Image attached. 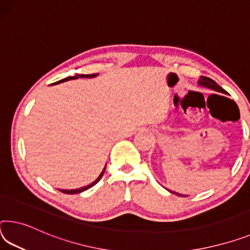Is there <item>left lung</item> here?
Segmentation results:
<instances>
[{
    "label": "left lung",
    "mask_w": 250,
    "mask_h": 250,
    "mask_svg": "<svg viewBox=\"0 0 250 250\" xmlns=\"http://www.w3.org/2000/svg\"><path fill=\"white\" fill-rule=\"evenodd\" d=\"M198 83H199V85L201 86H205V88H208V89H211L213 91H217V92H221V93H225V94H228L226 91L221 88L220 85H218L217 83L212 80V79L210 78H207V77H200L199 81H198ZM170 191V190H169ZM172 192V191H170ZM172 193H176V195L178 196H181V197H185L184 195H180V193H177V192H172Z\"/></svg>",
    "instance_id": "obj_1"
}]
</instances>
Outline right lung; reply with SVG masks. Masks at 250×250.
<instances>
[{"label":"right lung","instance_id":"obj_1","mask_svg":"<svg viewBox=\"0 0 250 250\" xmlns=\"http://www.w3.org/2000/svg\"><path fill=\"white\" fill-rule=\"evenodd\" d=\"M97 75H98V73H94V74H75L74 77H68V78H65V79H62V80H60V81L57 82V83L64 82V81H69V80H74V79H78V78H94V77H97ZM105 167H106V165H105ZM105 167L104 168V170H102V172L100 173V175H99V177L97 178V179L94 180L93 182H91V184L88 185V186H84V187L78 188V189H71V190L59 189V190H60V191L63 192V193H68V195H74V193H80V192H82V191H84V190H88L89 188L93 187L94 185L98 184V182L100 181V179L102 178V176H104V171H105Z\"/></svg>","mask_w":250,"mask_h":250}]
</instances>
